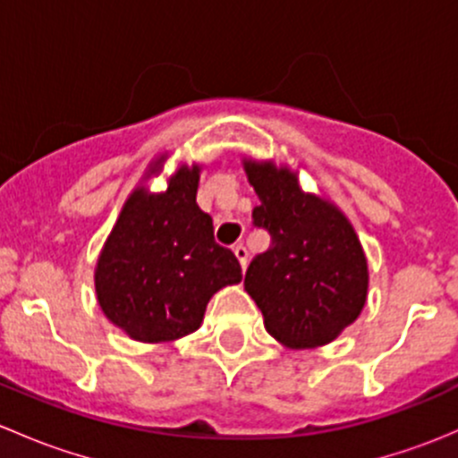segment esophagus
Listing matches in <instances>:
<instances>
[{"mask_svg": "<svg viewBox=\"0 0 458 458\" xmlns=\"http://www.w3.org/2000/svg\"><path fill=\"white\" fill-rule=\"evenodd\" d=\"M233 252H234V257H237V261H239V266H242V270H246V266H248V250H246V248H243V243H237V246L233 248Z\"/></svg>", "mask_w": 458, "mask_h": 458, "instance_id": "obj_1", "label": "esophagus"}]
</instances>
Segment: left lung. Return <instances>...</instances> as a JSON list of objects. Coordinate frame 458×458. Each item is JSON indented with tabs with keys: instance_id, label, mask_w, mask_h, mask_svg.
I'll use <instances>...</instances> for the list:
<instances>
[{
	"instance_id": "obj_1",
	"label": "left lung",
	"mask_w": 458,
	"mask_h": 458,
	"mask_svg": "<svg viewBox=\"0 0 458 458\" xmlns=\"http://www.w3.org/2000/svg\"><path fill=\"white\" fill-rule=\"evenodd\" d=\"M259 206L252 219L272 243L246 272L263 326L285 348H318L357 321L368 299V259L348 216L330 199L303 192L299 174L243 157Z\"/></svg>"
}]
</instances>
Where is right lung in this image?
<instances>
[{"label": "right lung", "mask_w": 458, "mask_h": 458, "mask_svg": "<svg viewBox=\"0 0 458 458\" xmlns=\"http://www.w3.org/2000/svg\"><path fill=\"white\" fill-rule=\"evenodd\" d=\"M168 155L148 165L159 174ZM201 165H179L164 192H131L95 266V293L113 326L141 344L199 330L208 301L242 281L237 257L215 243L212 216L197 206Z\"/></svg>", "instance_id": "right-lung-1"}]
</instances>
